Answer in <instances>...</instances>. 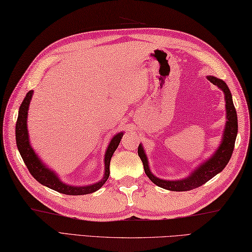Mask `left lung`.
<instances>
[{"mask_svg": "<svg viewBox=\"0 0 252 252\" xmlns=\"http://www.w3.org/2000/svg\"><path fill=\"white\" fill-rule=\"evenodd\" d=\"M207 78L211 81L224 92L225 95V107H226V124H225L222 141L218 148V150L214 152L212 157H210L207 161L201 163V165L196 167V169L184 179H178V181H165V179L158 178L153 175L150 171L148 163V158L145 153V150L141 145L138 147V156L140 157L145 173L152 183H155L157 186L167 189L172 191H188L191 189L198 188L202 186L203 184L209 182L210 179L213 178L217 174L222 172L224 167L227 165L230 157L233 155L235 140L237 137L238 130V122H237V113H236L235 106L233 103L232 94L228 89L227 85L222 79H219L214 76H207Z\"/></svg>", "mask_w": 252, "mask_h": 252, "instance_id": "obj_1", "label": "left lung"}]
</instances>
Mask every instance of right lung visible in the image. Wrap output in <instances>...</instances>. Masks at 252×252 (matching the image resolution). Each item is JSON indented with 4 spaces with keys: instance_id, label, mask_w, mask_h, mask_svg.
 Here are the masks:
<instances>
[{
    "instance_id": "add662e5",
    "label": "right lung",
    "mask_w": 252,
    "mask_h": 252,
    "mask_svg": "<svg viewBox=\"0 0 252 252\" xmlns=\"http://www.w3.org/2000/svg\"><path fill=\"white\" fill-rule=\"evenodd\" d=\"M33 91L30 90L27 94H26L24 101L19 106L18 111V117L16 122V128H15V132H16V145L18 148V151L22 156L23 160L27 166L28 171L33 176L34 179L47 186L53 190L64 193V194H71V196H80V194H88L92 193L103 186L107 178L110 176V162L113 153L119 147L120 142L122 140V137L124 132H119L112 138L111 142L109 143V147L106 149L105 156H104V176L100 182L95 184L88 185V186H71V185H66L59 178V176L50 169L45 164L42 163L41 158L38 157L37 153L34 152L32 147L30 146L29 142V135L27 129V116H28V109L30 101H32Z\"/></svg>"
}]
</instances>
